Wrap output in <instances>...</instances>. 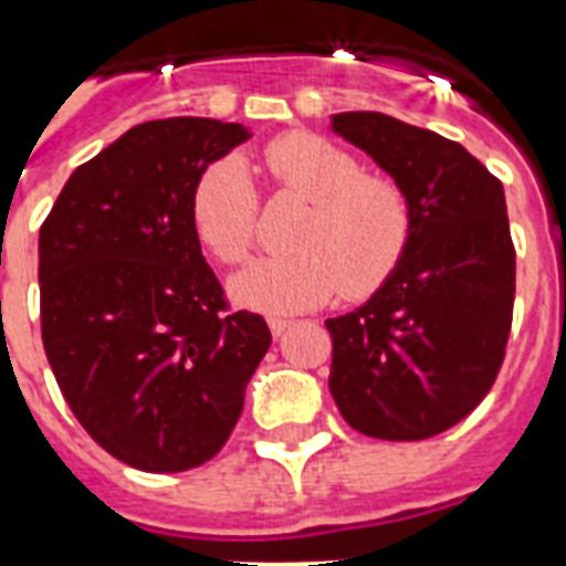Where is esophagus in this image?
Here are the masks:
<instances>
[{
  "label": "esophagus",
  "instance_id": "obj_1",
  "mask_svg": "<svg viewBox=\"0 0 566 566\" xmlns=\"http://www.w3.org/2000/svg\"><path fill=\"white\" fill-rule=\"evenodd\" d=\"M266 323H270V332H273V337H282L284 332L291 328V319H284V317H270Z\"/></svg>",
  "mask_w": 566,
  "mask_h": 566
}]
</instances>
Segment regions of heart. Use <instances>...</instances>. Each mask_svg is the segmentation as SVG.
I'll list each match as a JSON object with an SVG mask.
<instances>
[{
  "instance_id": "1",
  "label": "heart",
  "mask_w": 566,
  "mask_h": 566,
  "mask_svg": "<svg viewBox=\"0 0 566 566\" xmlns=\"http://www.w3.org/2000/svg\"><path fill=\"white\" fill-rule=\"evenodd\" d=\"M264 167L279 193L308 202L296 222V252L258 261L231 282L240 305L291 314L335 300H367L402 264L413 211L390 176L364 172L361 158L328 137L287 132L270 140ZM258 190L240 158H217L190 190V222L220 264L238 266L258 238Z\"/></svg>"
}]
</instances>
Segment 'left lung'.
<instances>
[{"label":"left lung","instance_id":"1","mask_svg":"<svg viewBox=\"0 0 566 566\" xmlns=\"http://www.w3.org/2000/svg\"><path fill=\"white\" fill-rule=\"evenodd\" d=\"M411 199L402 264L361 308L326 319L328 390L355 431L426 440L461 422L500 376L517 255L505 190L464 146L378 111L332 117Z\"/></svg>","mask_w":566,"mask_h":566}]
</instances>
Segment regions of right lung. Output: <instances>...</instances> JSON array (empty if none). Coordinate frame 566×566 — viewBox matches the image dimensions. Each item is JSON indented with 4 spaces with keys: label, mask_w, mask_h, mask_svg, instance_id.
<instances>
[{
    "label": "right lung",
    "mask_w": 566,
    "mask_h": 566,
    "mask_svg": "<svg viewBox=\"0 0 566 566\" xmlns=\"http://www.w3.org/2000/svg\"><path fill=\"white\" fill-rule=\"evenodd\" d=\"M240 123H140L70 176L40 226V332L70 411L146 473L211 461L273 335L231 311L190 222V190Z\"/></svg>",
    "instance_id": "obj_1"
}]
</instances>
